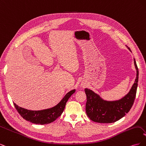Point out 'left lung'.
Here are the masks:
<instances>
[{
    "instance_id": "obj_1",
    "label": "left lung",
    "mask_w": 146,
    "mask_h": 146,
    "mask_svg": "<svg viewBox=\"0 0 146 146\" xmlns=\"http://www.w3.org/2000/svg\"><path fill=\"white\" fill-rule=\"evenodd\" d=\"M128 48L131 51L129 47ZM134 64L136 70L135 81L129 93L121 99L105 100L92 90L85 88L87 99L86 112L91 120L99 123H113L123 117L130 111L135 99L138 82L139 72L135 59Z\"/></svg>"
}]
</instances>
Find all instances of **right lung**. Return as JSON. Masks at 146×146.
<instances>
[{"label":"right lung","mask_w":146,"mask_h":146,"mask_svg":"<svg viewBox=\"0 0 146 146\" xmlns=\"http://www.w3.org/2000/svg\"><path fill=\"white\" fill-rule=\"evenodd\" d=\"M75 92L76 90L70 91L58 104L54 107L48 109L33 111L20 107L15 103H14V105L17 112L26 121L36 124H47L54 122L61 115L64 111L66 102Z\"/></svg>","instance_id":"right-lung-1"}]
</instances>
